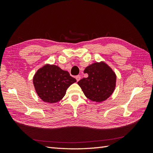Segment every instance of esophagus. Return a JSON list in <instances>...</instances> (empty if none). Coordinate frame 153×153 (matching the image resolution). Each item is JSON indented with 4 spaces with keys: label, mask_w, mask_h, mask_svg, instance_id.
<instances>
[{
    "label": "esophagus",
    "mask_w": 153,
    "mask_h": 153,
    "mask_svg": "<svg viewBox=\"0 0 153 153\" xmlns=\"http://www.w3.org/2000/svg\"><path fill=\"white\" fill-rule=\"evenodd\" d=\"M76 81H77V82L79 81V80L81 79L80 75H77V76H76Z\"/></svg>",
    "instance_id": "esophagus-1"
}]
</instances>
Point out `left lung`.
<instances>
[{
    "instance_id": "obj_1",
    "label": "left lung",
    "mask_w": 153,
    "mask_h": 153,
    "mask_svg": "<svg viewBox=\"0 0 153 153\" xmlns=\"http://www.w3.org/2000/svg\"><path fill=\"white\" fill-rule=\"evenodd\" d=\"M88 76L78 82L85 96L96 102H102L112 95L115 87L116 75L104 62H95L84 71Z\"/></svg>"
}]
</instances>
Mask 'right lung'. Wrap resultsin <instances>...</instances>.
Listing matches in <instances>:
<instances>
[{"mask_svg": "<svg viewBox=\"0 0 153 153\" xmlns=\"http://www.w3.org/2000/svg\"><path fill=\"white\" fill-rule=\"evenodd\" d=\"M76 82L67 71L59 66L46 64L39 69L33 77L35 90L45 102H58L65 96L66 90Z\"/></svg>", "mask_w": 153, "mask_h": 153, "instance_id": "add662e5", "label": "right lung"}]
</instances>
